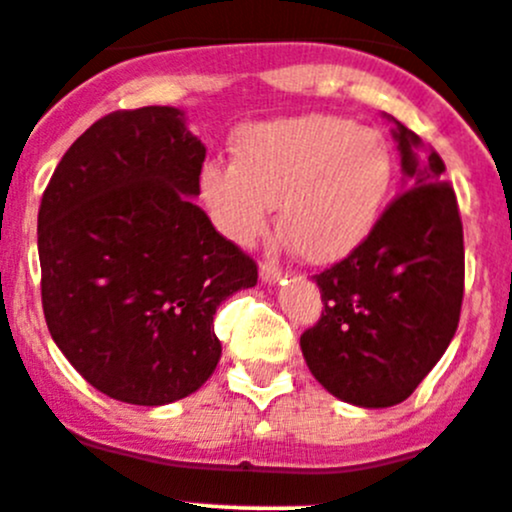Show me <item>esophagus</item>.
Masks as SVG:
<instances>
[{
    "mask_svg": "<svg viewBox=\"0 0 512 512\" xmlns=\"http://www.w3.org/2000/svg\"><path fill=\"white\" fill-rule=\"evenodd\" d=\"M258 276H261L263 283H278L283 278V271L278 263H261V271H258Z\"/></svg>",
    "mask_w": 512,
    "mask_h": 512,
    "instance_id": "esophagus-1",
    "label": "esophagus"
}]
</instances>
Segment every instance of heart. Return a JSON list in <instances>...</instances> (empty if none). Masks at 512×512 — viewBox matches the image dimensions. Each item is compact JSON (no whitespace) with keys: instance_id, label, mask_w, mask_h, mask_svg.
<instances>
[{"instance_id":"heart-1","label":"heart","mask_w":512,"mask_h":512,"mask_svg":"<svg viewBox=\"0 0 512 512\" xmlns=\"http://www.w3.org/2000/svg\"><path fill=\"white\" fill-rule=\"evenodd\" d=\"M393 151L378 131L331 114L249 126L236 164L201 169V199L221 234L251 246L278 204L283 241L308 263H336L371 236L393 186Z\"/></svg>"}]
</instances>
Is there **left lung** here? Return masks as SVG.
Listing matches in <instances>:
<instances>
[{
    "label": "left lung",
    "instance_id": "1",
    "mask_svg": "<svg viewBox=\"0 0 512 512\" xmlns=\"http://www.w3.org/2000/svg\"><path fill=\"white\" fill-rule=\"evenodd\" d=\"M383 116L401 154L403 194L351 256L318 273L321 321L301 336L313 378L358 408L406 401L450 346L463 303V224L443 161Z\"/></svg>",
    "mask_w": 512,
    "mask_h": 512
}]
</instances>
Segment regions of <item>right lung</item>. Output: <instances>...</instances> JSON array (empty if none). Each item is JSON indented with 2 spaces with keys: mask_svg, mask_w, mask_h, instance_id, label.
Masks as SVG:
<instances>
[{
  "mask_svg": "<svg viewBox=\"0 0 512 512\" xmlns=\"http://www.w3.org/2000/svg\"><path fill=\"white\" fill-rule=\"evenodd\" d=\"M204 159L176 106L114 111L69 146L42 196L49 333L114 401L199 391L221 358L216 308L256 286V263L194 204Z\"/></svg>",
  "mask_w": 512,
  "mask_h": 512,
  "instance_id": "right-lung-1",
  "label": "right lung"
}]
</instances>
